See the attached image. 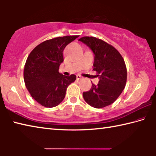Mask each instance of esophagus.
<instances>
[{"label":"esophagus","mask_w":156,"mask_h":156,"mask_svg":"<svg viewBox=\"0 0 156 156\" xmlns=\"http://www.w3.org/2000/svg\"><path fill=\"white\" fill-rule=\"evenodd\" d=\"M76 78H77V80H80V79L83 78V77H82L80 75H78V74L77 76H76Z\"/></svg>","instance_id":"esophagus-1"}]
</instances>
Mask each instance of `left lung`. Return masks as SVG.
<instances>
[{"mask_svg":"<svg viewBox=\"0 0 156 156\" xmlns=\"http://www.w3.org/2000/svg\"><path fill=\"white\" fill-rule=\"evenodd\" d=\"M78 41L85 44L94 54V69L99 76L97 85L83 92L85 102L97 109L114 102L125 89L127 77L123 58L113 46L95 37L84 36Z\"/></svg>","mask_w":156,"mask_h":156,"instance_id":"left-lung-1","label":"left lung"}]
</instances>
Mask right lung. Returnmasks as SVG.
I'll return each instance as SVG.
<instances>
[{
	"label": "right lung",
	"instance_id": "right-lung-1",
	"mask_svg": "<svg viewBox=\"0 0 156 156\" xmlns=\"http://www.w3.org/2000/svg\"><path fill=\"white\" fill-rule=\"evenodd\" d=\"M78 36L58 37L44 41L29 55L24 68V80L31 97L42 106L51 108L65 98L67 87L74 82V74L59 73L65 47Z\"/></svg>",
	"mask_w": 156,
	"mask_h": 156
}]
</instances>
